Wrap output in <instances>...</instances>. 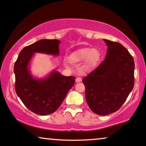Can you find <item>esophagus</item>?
Masks as SVG:
<instances>
[{"instance_id": "34e87169", "label": "esophagus", "mask_w": 146, "mask_h": 146, "mask_svg": "<svg viewBox=\"0 0 146 146\" xmlns=\"http://www.w3.org/2000/svg\"><path fill=\"white\" fill-rule=\"evenodd\" d=\"M82 81V78H81L80 77H77L76 78V82H80Z\"/></svg>"}]
</instances>
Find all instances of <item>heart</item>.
Returning <instances> with one entry per match:
<instances>
[{
	"label": "heart",
	"instance_id": "1",
	"mask_svg": "<svg viewBox=\"0 0 146 146\" xmlns=\"http://www.w3.org/2000/svg\"><path fill=\"white\" fill-rule=\"evenodd\" d=\"M100 59V53L97 50L84 48L74 53L70 57L69 60L72 62L83 61L85 60V68L86 69L92 68L98 63Z\"/></svg>",
	"mask_w": 146,
	"mask_h": 146
}]
</instances>
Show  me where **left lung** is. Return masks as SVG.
<instances>
[{
    "instance_id": "8db88e82",
    "label": "left lung",
    "mask_w": 146,
    "mask_h": 146,
    "mask_svg": "<svg viewBox=\"0 0 146 146\" xmlns=\"http://www.w3.org/2000/svg\"><path fill=\"white\" fill-rule=\"evenodd\" d=\"M104 41L108 46L105 59L82 80L88 107L99 115L118 111L134 86L133 57L121 43Z\"/></svg>"
}]
</instances>
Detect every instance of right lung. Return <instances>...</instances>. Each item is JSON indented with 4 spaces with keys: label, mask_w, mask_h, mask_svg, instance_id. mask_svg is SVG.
<instances>
[{
    "label": "right lung",
    "mask_w": 146,
    "mask_h": 146,
    "mask_svg": "<svg viewBox=\"0 0 146 146\" xmlns=\"http://www.w3.org/2000/svg\"><path fill=\"white\" fill-rule=\"evenodd\" d=\"M60 43L58 39L36 41L23 49L15 62V91L26 107L35 114L55 112L75 83V76H65L56 71L39 80L34 78L29 72L28 66L34 53L58 55Z\"/></svg>",
    "instance_id": "add662e5"
}]
</instances>
